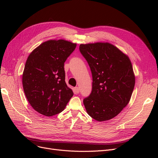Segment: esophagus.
<instances>
[{
  "label": "esophagus",
  "instance_id": "obj_1",
  "mask_svg": "<svg viewBox=\"0 0 158 158\" xmlns=\"http://www.w3.org/2000/svg\"><path fill=\"white\" fill-rule=\"evenodd\" d=\"M75 92H76V94H79V92H80V89H79L78 87H76V88H75Z\"/></svg>",
  "mask_w": 158,
  "mask_h": 158
}]
</instances>
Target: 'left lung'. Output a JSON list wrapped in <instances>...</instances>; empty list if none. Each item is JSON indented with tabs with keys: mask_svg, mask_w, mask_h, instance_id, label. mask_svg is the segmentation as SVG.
Here are the masks:
<instances>
[{
	"mask_svg": "<svg viewBox=\"0 0 158 158\" xmlns=\"http://www.w3.org/2000/svg\"><path fill=\"white\" fill-rule=\"evenodd\" d=\"M81 54L92 74V90L83 102L98 121L116 117L130 101L135 76L128 56L109 43L81 44Z\"/></svg>",
	"mask_w": 158,
	"mask_h": 158,
	"instance_id": "left-lung-1",
	"label": "left lung"
}]
</instances>
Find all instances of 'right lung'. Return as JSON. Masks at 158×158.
I'll return each mask as SVG.
<instances>
[{"label": "right lung", "instance_id": "right-lung-1", "mask_svg": "<svg viewBox=\"0 0 158 158\" xmlns=\"http://www.w3.org/2000/svg\"><path fill=\"white\" fill-rule=\"evenodd\" d=\"M76 47L64 40H49L27 57L23 88L31 106L40 114L51 117L62 112L73 96L65 82L64 64Z\"/></svg>", "mask_w": 158, "mask_h": 158}]
</instances>
